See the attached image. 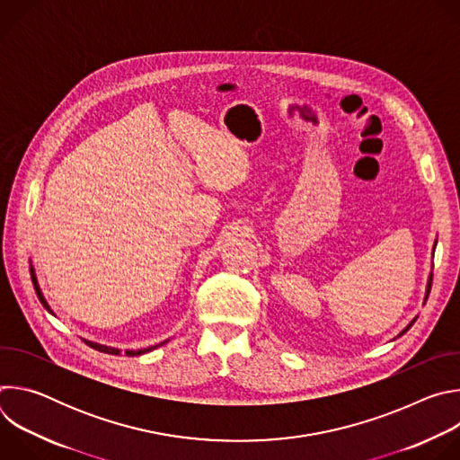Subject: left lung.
<instances>
[{
  "label": "left lung",
  "mask_w": 460,
  "mask_h": 460,
  "mask_svg": "<svg viewBox=\"0 0 460 460\" xmlns=\"http://www.w3.org/2000/svg\"><path fill=\"white\" fill-rule=\"evenodd\" d=\"M435 247H437V240H435V243H433V251H435ZM431 279H433V275H429V279H428V284H426V295H424V304H426V300H428V296H429V289H431ZM415 320H417V316L404 327V330L399 333V337H402L408 330H410V327L415 323Z\"/></svg>",
  "instance_id": "obj_1"
}]
</instances>
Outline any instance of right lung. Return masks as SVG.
<instances>
[{"label":"right lung","mask_w":460,"mask_h":460,"mask_svg":"<svg viewBox=\"0 0 460 460\" xmlns=\"http://www.w3.org/2000/svg\"><path fill=\"white\" fill-rule=\"evenodd\" d=\"M31 279H32V284H34V289H36V295H38L40 302L43 304V307H45L50 314H54V311L50 309V305L47 304V300H45V296H43V293H41V288H40V284H38V277H36V270H34V266H32V264H31ZM54 316H56V314H54ZM84 342H85L89 348L96 349V351L109 353V355H121V349H118V348H111V346L98 344V342L85 341V339H84ZM167 342H169V341H164V342H160V344H156V346H149V348H142V349H125L123 353H125V357H138V355L149 353V351H153V349H156V348H160V346H164V344H167Z\"/></svg>","instance_id":"right-lung-1"}]
</instances>
